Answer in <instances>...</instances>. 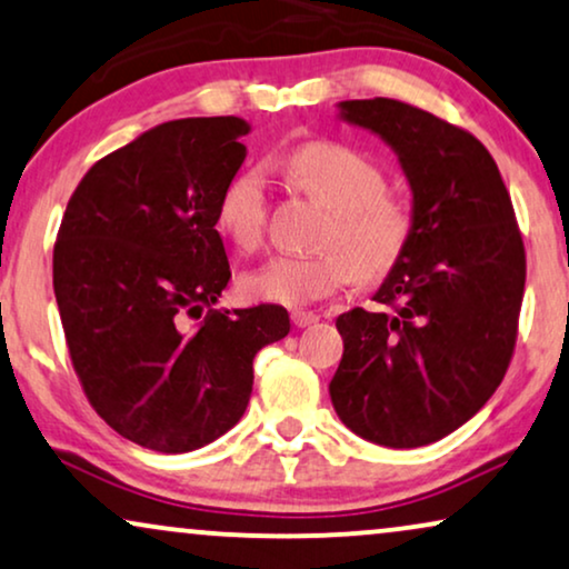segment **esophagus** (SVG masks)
Wrapping results in <instances>:
<instances>
[{
	"label": "esophagus",
	"mask_w": 569,
	"mask_h": 569,
	"mask_svg": "<svg viewBox=\"0 0 569 569\" xmlns=\"http://www.w3.org/2000/svg\"><path fill=\"white\" fill-rule=\"evenodd\" d=\"M290 319H292L295 327L302 329V327H311V323L319 321V316L311 313V311H292Z\"/></svg>",
	"instance_id": "34e87169"
}]
</instances>
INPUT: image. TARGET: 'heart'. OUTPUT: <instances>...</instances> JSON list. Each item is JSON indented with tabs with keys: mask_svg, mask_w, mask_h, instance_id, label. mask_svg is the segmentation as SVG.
I'll return each mask as SVG.
<instances>
[{
	"mask_svg": "<svg viewBox=\"0 0 569 569\" xmlns=\"http://www.w3.org/2000/svg\"><path fill=\"white\" fill-rule=\"evenodd\" d=\"M292 180L329 211L319 234V253L274 256L242 277L250 300L300 308L352 282L387 277L408 248L412 213L389 193L383 169L350 146L313 140L287 161ZM267 177L246 169L219 198L217 224L240 250H256L267 234Z\"/></svg>",
	"mask_w": 569,
	"mask_h": 569,
	"instance_id": "b5f03b06",
	"label": "heart"
}]
</instances>
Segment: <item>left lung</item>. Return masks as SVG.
<instances>
[{
	"label": "left lung",
	"instance_id": "left-lung-1",
	"mask_svg": "<svg viewBox=\"0 0 569 569\" xmlns=\"http://www.w3.org/2000/svg\"><path fill=\"white\" fill-rule=\"evenodd\" d=\"M400 159L412 193L408 248L373 300L337 319L345 352L329 383L352 433L412 449L489 402L510 366L526 248L497 161L468 130L397 99L339 101Z\"/></svg>",
	"mask_w": 569,
	"mask_h": 569
}]
</instances>
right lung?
<instances>
[{
    "mask_svg": "<svg viewBox=\"0 0 569 569\" xmlns=\"http://www.w3.org/2000/svg\"><path fill=\"white\" fill-rule=\"evenodd\" d=\"M248 132L240 117L157 124L88 169L59 227L54 295L83 392L153 452H193L230 431L256 352L290 331L282 306L213 308L232 277L217 209Z\"/></svg>",
    "mask_w": 569,
    "mask_h": 569,
    "instance_id": "add662e5",
    "label": "right lung"
}]
</instances>
